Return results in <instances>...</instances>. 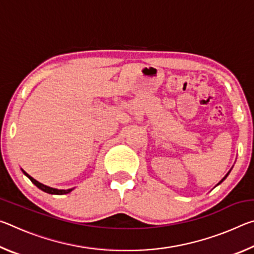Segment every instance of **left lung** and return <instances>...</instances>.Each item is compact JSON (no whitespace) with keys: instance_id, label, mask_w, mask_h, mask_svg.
Listing matches in <instances>:
<instances>
[{"instance_id":"left-lung-1","label":"left lung","mask_w":254,"mask_h":254,"mask_svg":"<svg viewBox=\"0 0 254 254\" xmlns=\"http://www.w3.org/2000/svg\"><path fill=\"white\" fill-rule=\"evenodd\" d=\"M232 168H233V167H232ZM232 168H231V170H232ZM231 170H230V171H229V173H227V174H226V175H225V176H224V177H223V179H222V180H221V182H220V183H218V184H217V185H220V184H221V183H223V182H224V180H225V179H226V177H227V176H229V174H230V173H231ZM217 185H216V186H217Z\"/></svg>"}]
</instances>
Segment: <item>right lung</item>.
<instances>
[{"mask_svg":"<svg viewBox=\"0 0 254 254\" xmlns=\"http://www.w3.org/2000/svg\"><path fill=\"white\" fill-rule=\"evenodd\" d=\"M21 170H22L23 174H24L25 176H27V177H28L30 180H31L32 184L36 185V186H37L38 188H39V189H41L42 191L48 192V194H51V195H65V194H68V192H70L71 190H74V188H69V189H57V188H53V187L46 186V185L41 184V183L38 182V180L32 178L31 176L25 173V171H24L23 169H21Z\"/></svg>","mask_w":254,"mask_h":254,"instance_id":"add662e5","label":"right lung"}]
</instances>
